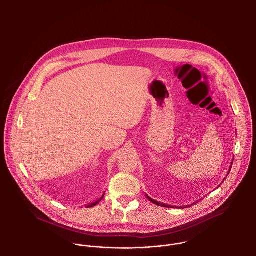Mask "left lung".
Wrapping results in <instances>:
<instances>
[{
  "label": "left lung",
  "mask_w": 256,
  "mask_h": 256,
  "mask_svg": "<svg viewBox=\"0 0 256 256\" xmlns=\"http://www.w3.org/2000/svg\"><path fill=\"white\" fill-rule=\"evenodd\" d=\"M230 167H232V165H230ZM230 169H232V168H230ZM230 172H228V174H230ZM226 178H224V180H226ZM222 183H220V184L219 185V187L220 186V185H222ZM146 198H148V200H150V202H152V204H156V206H163V207H170V208H186V207H190V206H195L196 204H198V202H194V204H190V206H169V204H162V202H156V200H152V198H150V196H146Z\"/></svg>",
  "instance_id": "obj_1"
}]
</instances>
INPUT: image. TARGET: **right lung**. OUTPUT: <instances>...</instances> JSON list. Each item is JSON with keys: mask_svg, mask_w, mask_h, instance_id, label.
<instances>
[{"mask_svg": "<svg viewBox=\"0 0 256 256\" xmlns=\"http://www.w3.org/2000/svg\"><path fill=\"white\" fill-rule=\"evenodd\" d=\"M104 195L102 196L100 198H98L97 200H95V202H91V204H87L86 206V208H88V207H93L95 206H97L98 204L104 198Z\"/></svg>", "mask_w": 256, "mask_h": 256, "instance_id": "1", "label": "right lung"}]
</instances>
